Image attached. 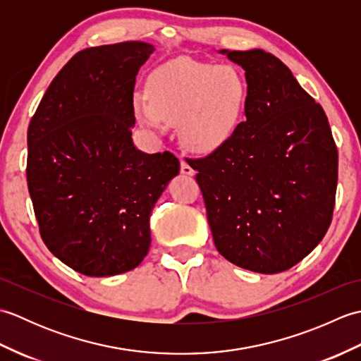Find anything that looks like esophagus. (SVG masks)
<instances>
[{"label": "esophagus", "mask_w": 361, "mask_h": 361, "mask_svg": "<svg viewBox=\"0 0 361 361\" xmlns=\"http://www.w3.org/2000/svg\"><path fill=\"white\" fill-rule=\"evenodd\" d=\"M181 173H185V175H195L194 169L190 167L188 161H185V159H181Z\"/></svg>", "instance_id": "34e87169"}]
</instances>
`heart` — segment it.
Segmentation results:
<instances>
[{
	"instance_id": "obj_1",
	"label": "heart",
	"mask_w": 361,
	"mask_h": 361,
	"mask_svg": "<svg viewBox=\"0 0 361 361\" xmlns=\"http://www.w3.org/2000/svg\"><path fill=\"white\" fill-rule=\"evenodd\" d=\"M245 102L247 83L235 68L178 59L150 74L147 94H136L133 106L144 126L163 128L166 122H180L183 142L194 152L211 153L231 140Z\"/></svg>"
}]
</instances>
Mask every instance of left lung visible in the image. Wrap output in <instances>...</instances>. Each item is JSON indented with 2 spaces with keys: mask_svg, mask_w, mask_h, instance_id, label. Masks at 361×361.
<instances>
[{
  "mask_svg": "<svg viewBox=\"0 0 361 361\" xmlns=\"http://www.w3.org/2000/svg\"><path fill=\"white\" fill-rule=\"evenodd\" d=\"M247 79L245 116L224 147L190 159L216 248L273 274L312 252L332 221L338 152L323 106L278 57L220 51Z\"/></svg>",
  "mask_w": 361,
  "mask_h": 361,
  "instance_id": "8db88e82",
  "label": "left lung"
}]
</instances>
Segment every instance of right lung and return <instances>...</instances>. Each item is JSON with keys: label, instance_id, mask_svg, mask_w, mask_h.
<instances>
[{"label": "right lung", "instance_id": "right-lung-1", "mask_svg": "<svg viewBox=\"0 0 361 361\" xmlns=\"http://www.w3.org/2000/svg\"><path fill=\"white\" fill-rule=\"evenodd\" d=\"M153 46L87 48L54 78L27 128V188L57 259L85 276L133 270L150 248V212L180 172L173 153L132 141L136 74Z\"/></svg>", "mask_w": 361, "mask_h": 361}]
</instances>
